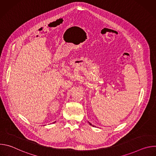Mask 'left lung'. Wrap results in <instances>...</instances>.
I'll return each mask as SVG.
<instances>
[{"label": "left lung", "mask_w": 156, "mask_h": 156, "mask_svg": "<svg viewBox=\"0 0 156 156\" xmlns=\"http://www.w3.org/2000/svg\"><path fill=\"white\" fill-rule=\"evenodd\" d=\"M89 123H90V122H89ZM90 125H91V123H90ZM92 126H93V125H92Z\"/></svg>", "instance_id": "1"}]
</instances>
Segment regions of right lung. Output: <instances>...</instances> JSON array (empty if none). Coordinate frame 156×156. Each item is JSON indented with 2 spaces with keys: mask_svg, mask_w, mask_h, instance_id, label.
I'll return each mask as SVG.
<instances>
[{
  "mask_svg": "<svg viewBox=\"0 0 156 156\" xmlns=\"http://www.w3.org/2000/svg\"><path fill=\"white\" fill-rule=\"evenodd\" d=\"M55 122H54V123H55Z\"/></svg>",
  "mask_w": 156,
  "mask_h": 156,
  "instance_id": "right-lung-1",
  "label": "right lung"
}]
</instances>
